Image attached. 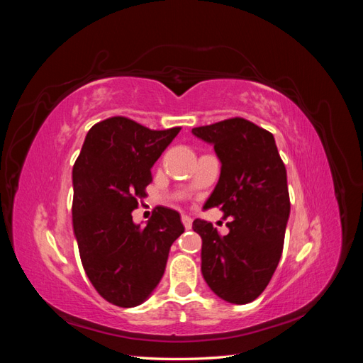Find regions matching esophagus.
Returning a JSON list of instances; mask_svg holds the SVG:
<instances>
[{
	"label": "esophagus",
	"instance_id": "1",
	"mask_svg": "<svg viewBox=\"0 0 363 363\" xmlns=\"http://www.w3.org/2000/svg\"><path fill=\"white\" fill-rule=\"evenodd\" d=\"M182 223H183V225L186 228H191L192 227V219L188 215H182Z\"/></svg>",
	"mask_w": 363,
	"mask_h": 363
}]
</instances>
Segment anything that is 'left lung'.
<instances>
[{
    "mask_svg": "<svg viewBox=\"0 0 363 363\" xmlns=\"http://www.w3.org/2000/svg\"><path fill=\"white\" fill-rule=\"evenodd\" d=\"M212 144L221 175L204 208L219 207L230 232L221 236L207 221L192 228L203 239L201 272L219 298L247 304L265 291L281 257L291 212L286 168L272 133L244 118L195 127Z\"/></svg>",
    "mask_w": 363,
    "mask_h": 363,
    "instance_id": "left-lung-1",
    "label": "left lung"
}]
</instances>
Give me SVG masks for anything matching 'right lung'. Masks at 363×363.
<instances>
[{
  "mask_svg": "<svg viewBox=\"0 0 363 363\" xmlns=\"http://www.w3.org/2000/svg\"><path fill=\"white\" fill-rule=\"evenodd\" d=\"M180 130L107 118L87 131L74 163L72 225L80 259L96 292L115 306L135 307L148 298L172 242L184 232L179 212L168 207H156L145 227L131 216L152 182V164Z\"/></svg>",
  "mask_w": 363,
  "mask_h": 363,
  "instance_id": "right-lung-1",
  "label": "right lung"
}]
</instances>
